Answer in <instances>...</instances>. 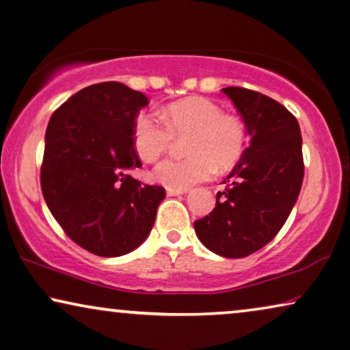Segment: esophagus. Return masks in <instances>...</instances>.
Listing matches in <instances>:
<instances>
[{"mask_svg":"<svg viewBox=\"0 0 350 350\" xmlns=\"http://www.w3.org/2000/svg\"><path fill=\"white\" fill-rule=\"evenodd\" d=\"M187 189H167V196H180L186 194Z\"/></svg>","mask_w":350,"mask_h":350,"instance_id":"1","label":"esophagus"}]
</instances>
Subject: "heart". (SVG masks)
<instances>
[{
    "label": "heart",
    "mask_w": 350,
    "mask_h": 350,
    "mask_svg": "<svg viewBox=\"0 0 350 350\" xmlns=\"http://www.w3.org/2000/svg\"><path fill=\"white\" fill-rule=\"evenodd\" d=\"M186 159H165L153 170V180L169 189H189L208 181L219 170H229L241 159L247 145L246 124L235 115H224L221 105L205 98L172 104L161 112L140 115L133 142L137 154L154 163L170 148L174 137H187Z\"/></svg>",
    "instance_id": "heart-1"
}]
</instances>
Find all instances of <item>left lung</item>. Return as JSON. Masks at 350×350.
Masks as SVG:
<instances>
[{
	"mask_svg": "<svg viewBox=\"0 0 350 350\" xmlns=\"http://www.w3.org/2000/svg\"><path fill=\"white\" fill-rule=\"evenodd\" d=\"M241 115L250 146L224 180L216 206L194 222L202 245L240 259L259 251L284 226L300 194L305 165L300 126L278 100L257 91L222 88Z\"/></svg>",
	"mask_w": 350,
	"mask_h": 350,
	"instance_id": "obj_1",
	"label": "left lung"
}]
</instances>
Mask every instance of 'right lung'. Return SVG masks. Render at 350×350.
<instances>
[{
  "label": "right lung",
  "instance_id": "obj_1",
  "mask_svg": "<svg viewBox=\"0 0 350 350\" xmlns=\"http://www.w3.org/2000/svg\"><path fill=\"white\" fill-rule=\"evenodd\" d=\"M148 98L118 82L80 90L55 110L45 131L40 187L70 240L100 257L134 251L150 235L163 186L129 170L142 163L134 123Z\"/></svg>",
  "mask_w": 350,
  "mask_h": 350
}]
</instances>
